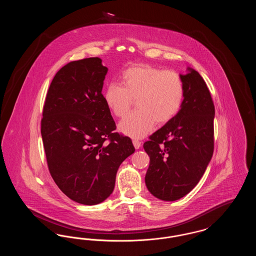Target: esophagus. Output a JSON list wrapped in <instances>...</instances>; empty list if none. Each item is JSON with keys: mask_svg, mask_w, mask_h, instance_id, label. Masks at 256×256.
Listing matches in <instances>:
<instances>
[{"mask_svg": "<svg viewBox=\"0 0 256 256\" xmlns=\"http://www.w3.org/2000/svg\"><path fill=\"white\" fill-rule=\"evenodd\" d=\"M132 143H134V146L135 148H139L141 146V142H140L139 140L134 139V140H132Z\"/></svg>", "mask_w": 256, "mask_h": 256, "instance_id": "obj_1", "label": "esophagus"}]
</instances>
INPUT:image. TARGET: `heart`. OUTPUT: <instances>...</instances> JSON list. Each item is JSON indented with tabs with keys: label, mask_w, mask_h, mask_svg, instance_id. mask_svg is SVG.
Masks as SVG:
<instances>
[{
	"label": "heart",
	"mask_w": 256,
	"mask_h": 256,
	"mask_svg": "<svg viewBox=\"0 0 256 256\" xmlns=\"http://www.w3.org/2000/svg\"><path fill=\"white\" fill-rule=\"evenodd\" d=\"M121 84H110L102 97L110 112L118 118L130 111L136 100L138 110L119 124V130L128 136L142 138L150 132L156 122H170L182 110L185 84L182 76L174 71L135 65L122 72Z\"/></svg>",
	"instance_id": "1"
}]
</instances>
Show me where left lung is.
<instances>
[{
	"instance_id": "obj_1",
	"label": "left lung",
	"mask_w": 256,
	"mask_h": 256,
	"mask_svg": "<svg viewBox=\"0 0 256 256\" xmlns=\"http://www.w3.org/2000/svg\"><path fill=\"white\" fill-rule=\"evenodd\" d=\"M188 70L180 74L185 84L182 110L143 146L150 156L146 188L162 200L187 195L204 176L214 152V102L202 76Z\"/></svg>"
}]
</instances>
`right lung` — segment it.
<instances>
[{
  "mask_svg": "<svg viewBox=\"0 0 256 256\" xmlns=\"http://www.w3.org/2000/svg\"><path fill=\"white\" fill-rule=\"evenodd\" d=\"M108 68L98 58L71 61L52 78L43 108L41 135L50 174L72 200L94 206L114 190L122 161L135 150L102 94Z\"/></svg>",
  "mask_w": 256,
  "mask_h": 256,
  "instance_id": "1",
  "label": "right lung"
}]
</instances>
